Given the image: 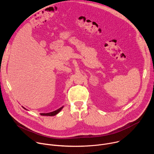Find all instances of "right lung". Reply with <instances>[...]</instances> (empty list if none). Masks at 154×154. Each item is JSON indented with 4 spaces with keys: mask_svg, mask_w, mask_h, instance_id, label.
Segmentation results:
<instances>
[{
    "mask_svg": "<svg viewBox=\"0 0 154 154\" xmlns=\"http://www.w3.org/2000/svg\"><path fill=\"white\" fill-rule=\"evenodd\" d=\"M63 106H61V108H58V109H57V110H55V111H54V112H50V113H40V115H42V116H55V115H57V114L61 110V109H62L63 108ZM23 108H24L25 109H27L25 108L24 107H23Z\"/></svg>",
    "mask_w": 154,
    "mask_h": 154,
    "instance_id": "obj_1",
    "label": "right lung"
}]
</instances>
